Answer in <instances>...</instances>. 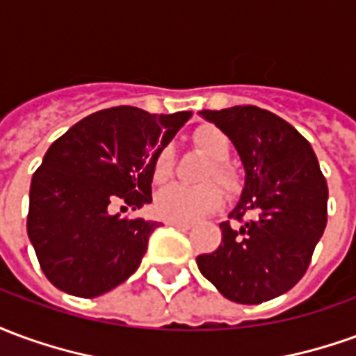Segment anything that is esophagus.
<instances>
[{
    "label": "esophagus",
    "instance_id": "esophagus-1",
    "mask_svg": "<svg viewBox=\"0 0 356 356\" xmlns=\"http://www.w3.org/2000/svg\"><path fill=\"white\" fill-rule=\"evenodd\" d=\"M165 225H170V227H177V229H191V227H193L191 223H183V221H165Z\"/></svg>",
    "mask_w": 356,
    "mask_h": 356
}]
</instances>
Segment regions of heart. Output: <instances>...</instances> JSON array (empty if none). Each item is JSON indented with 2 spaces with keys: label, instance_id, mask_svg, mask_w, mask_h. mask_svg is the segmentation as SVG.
Wrapping results in <instances>:
<instances>
[{
  "label": "heart",
  "instance_id": "1",
  "mask_svg": "<svg viewBox=\"0 0 356 356\" xmlns=\"http://www.w3.org/2000/svg\"><path fill=\"white\" fill-rule=\"evenodd\" d=\"M193 145L198 152L208 156L213 162L204 173L206 185L183 186L170 185L156 194L154 209L158 217L165 221H183L193 223L202 217L213 213L223 206V193L208 181H216L229 196H236L244 186L242 175L232 165L225 162L231 156L232 143L229 135L213 125H200L193 133ZM173 173V158L168 148L158 150L152 162V179L156 185L170 181Z\"/></svg>",
  "mask_w": 356,
  "mask_h": 356
}]
</instances>
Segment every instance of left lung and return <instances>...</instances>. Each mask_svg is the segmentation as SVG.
Returning a JSON list of instances; mask_svg holds the SVG:
<instances>
[{
	"label": "left lung",
	"mask_w": 356,
	"mask_h": 356,
	"mask_svg": "<svg viewBox=\"0 0 356 356\" xmlns=\"http://www.w3.org/2000/svg\"><path fill=\"white\" fill-rule=\"evenodd\" d=\"M229 135L246 171L223 240L196 257L225 298L257 305L278 298L305 275L328 221V185L309 140L286 120L252 104L202 110Z\"/></svg>",
	"instance_id": "1"
}]
</instances>
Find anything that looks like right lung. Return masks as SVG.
<instances>
[{"label":"right lung","instance_id":"add662e5","mask_svg":"<svg viewBox=\"0 0 356 356\" xmlns=\"http://www.w3.org/2000/svg\"><path fill=\"white\" fill-rule=\"evenodd\" d=\"M188 118L114 106L83 118L51 145L32 177L26 229L55 288L97 298L139 268L160 223L110 209L152 202L154 156Z\"/></svg>","mask_w":356,"mask_h":356}]
</instances>
